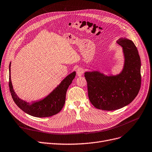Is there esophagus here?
<instances>
[{
    "instance_id": "obj_1",
    "label": "esophagus",
    "mask_w": 152,
    "mask_h": 152,
    "mask_svg": "<svg viewBox=\"0 0 152 152\" xmlns=\"http://www.w3.org/2000/svg\"><path fill=\"white\" fill-rule=\"evenodd\" d=\"M76 73L77 76H81L84 73V69L82 68H79L77 69Z\"/></svg>"
}]
</instances>
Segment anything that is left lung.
Masks as SVG:
<instances>
[{
	"label": "left lung",
	"instance_id": "8db88e82",
	"mask_svg": "<svg viewBox=\"0 0 152 152\" xmlns=\"http://www.w3.org/2000/svg\"><path fill=\"white\" fill-rule=\"evenodd\" d=\"M116 42L123 47L124 57L120 73L107 76L97 71L84 73L89 100L102 110H116L129 105L140 89L141 61L137 47L131 40L124 37Z\"/></svg>",
	"mask_w": 152,
	"mask_h": 152
}]
</instances>
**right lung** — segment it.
I'll return each mask as SVG.
<instances>
[{"label": "right lung", "instance_id": "obj_1", "mask_svg": "<svg viewBox=\"0 0 152 152\" xmlns=\"http://www.w3.org/2000/svg\"><path fill=\"white\" fill-rule=\"evenodd\" d=\"M10 65H9V88L12 99L17 105L24 112L37 118L49 117L59 113L65 103L66 94L69 86L76 76L74 71L68 75L61 83L46 97L32 103L20 99L15 94L11 81Z\"/></svg>", "mask_w": 152, "mask_h": 152}]
</instances>
